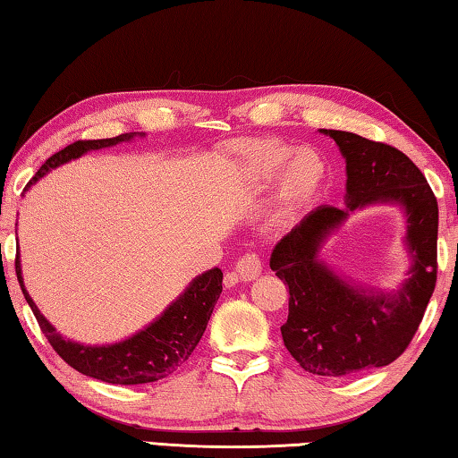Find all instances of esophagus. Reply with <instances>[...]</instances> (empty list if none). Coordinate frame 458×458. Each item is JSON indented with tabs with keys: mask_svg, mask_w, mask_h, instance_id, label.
I'll list each match as a JSON object with an SVG mask.
<instances>
[{
	"mask_svg": "<svg viewBox=\"0 0 458 458\" xmlns=\"http://www.w3.org/2000/svg\"><path fill=\"white\" fill-rule=\"evenodd\" d=\"M236 275L242 281H254L262 273V259L257 252H246L242 259L236 262Z\"/></svg>",
	"mask_w": 458,
	"mask_h": 458,
	"instance_id": "obj_1",
	"label": "esophagus"
}]
</instances>
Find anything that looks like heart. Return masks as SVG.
Segmentation results:
<instances>
[{
	"label": "heart",
	"mask_w": 458,
	"mask_h": 458,
	"mask_svg": "<svg viewBox=\"0 0 458 458\" xmlns=\"http://www.w3.org/2000/svg\"><path fill=\"white\" fill-rule=\"evenodd\" d=\"M244 174L252 182H268L276 176L278 201L293 206L311 196L325 174L323 159L311 149L294 151L276 139H254L236 147Z\"/></svg>",
	"instance_id": "b5f03b06"
}]
</instances>
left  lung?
I'll return each mask as SVG.
<instances>
[{
    "instance_id": "1",
    "label": "left lung",
    "mask_w": 458,
    "mask_h": 458,
    "mask_svg": "<svg viewBox=\"0 0 458 458\" xmlns=\"http://www.w3.org/2000/svg\"><path fill=\"white\" fill-rule=\"evenodd\" d=\"M339 145L347 169V209L394 200L409 216L407 242L415 265L396 295L353 290L318 260L327 233L346 210L319 206L281 238L270 268L289 284L284 347L309 374L344 377L398 360L420 327L437 286L438 204L412 159L396 147L347 131L321 129Z\"/></svg>"
}]
</instances>
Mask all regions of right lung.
Returning <instances> with one entry per match:
<instances>
[{
  "label": "right lung",
  "instance_id": "obj_1",
  "mask_svg": "<svg viewBox=\"0 0 458 458\" xmlns=\"http://www.w3.org/2000/svg\"><path fill=\"white\" fill-rule=\"evenodd\" d=\"M133 135L135 133H123L113 139H89V141L71 143L46 159V164L38 169V174L28 182L24 190L48 174L50 169L66 164V161L81 157L82 153L92 149H105V147L129 141V139H133ZM15 275H18L21 293H24L28 305L32 309L48 344L54 347V352L68 366L81 371V374L100 379V382L121 386L157 382V379L174 374L183 361H188L191 352L199 344L201 335H204L208 321H210V315L222 293V270H208V273L198 276L185 289V293L180 294V299H175L165 309V313L157 321L151 323L149 327L139 331L133 337L121 341V344L92 347L64 339L44 319L40 309L34 305L32 297L24 289L20 254H15Z\"/></svg>",
  "mask_w": 458,
  "mask_h": 458
}]
</instances>
